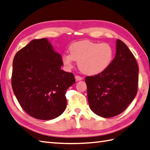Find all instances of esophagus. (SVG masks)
I'll return each mask as SVG.
<instances>
[{"mask_svg": "<svg viewBox=\"0 0 150 150\" xmlns=\"http://www.w3.org/2000/svg\"><path fill=\"white\" fill-rule=\"evenodd\" d=\"M75 78L77 81H81L82 80V77H81V76H79V75H75Z\"/></svg>", "mask_w": 150, "mask_h": 150, "instance_id": "esophagus-1", "label": "esophagus"}]
</instances>
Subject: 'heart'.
<instances>
[{"label":"heart","mask_w":150,"mask_h":150,"mask_svg":"<svg viewBox=\"0 0 150 150\" xmlns=\"http://www.w3.org/2000/svg\"><path fill=\"white\" fill-rule=\"evenodd\" d=\"M69 54L62 56V62L67 68L73 67L78 61L79 69L84 74L97 75L106 70L112 62L113 50L109 44L81 40L71 44Z\"/></svg>","instance_id":"heart-1"}]
</instances>
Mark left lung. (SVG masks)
<instances>
[{
    "label": "left lung",
    "mask_w": 150,
    "mask_h": 150,
    "mask_svg": "<svg viewBox=\"0 0 150 150\" xmlns=\"http://www.w3.org/2000/svg\"><path fill=\"white\" fill-rule=\"evenodd\" d=\"M138 73L134 55L122 41L117 39L115 57L109 67L99 74L85 79L92 111L104 118L123 112L137 93Z\"/></svg>",
    "instance_id": "left-lung-1"
}]
</instances>
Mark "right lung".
<instances>
[{
	"label": "right lung",
	"instance_id": "add662e5",
	"mask_svg": "<svg viewBox=\"0 0 150 150\" xmlns=\"http://www.w3.org/2000/svg\"><path fill=\"white\" fill-rule=\"evenodd\" d=\"M61 55L46 38L34 39L16 53L11 86L22 108L33 118L52 120L67 106L66 90L75 82L72 73L61 69Z\"/></svg>",
	"mask_w": 150,
	"mask_h": 150
}]
</instances>
